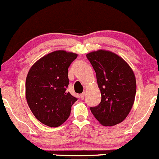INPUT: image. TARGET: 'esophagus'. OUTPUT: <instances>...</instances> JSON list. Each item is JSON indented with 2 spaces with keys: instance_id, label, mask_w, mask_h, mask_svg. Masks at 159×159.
Instances as JSON below:
<instances>
[{
  "instance_id": "1",
  "label": "esophagus",
  "mask_w": 159,
  "mask_h": 159,
  "mask_svg": "<svg viewBox=\"0 0 159 159\" xmlns=\"http://www.w3.org/2000/svg\"><path fill=\"white\" fill-rule=\"evenodd\" d=\"M85 96V93H83L81 94V96H80V97H81V99H84V98Z\"/></svg>"
}]
</instances>
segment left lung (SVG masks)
I'll use <instances>...</instances> for the list:
<instances>
[{"mask_svg": "<svg viewBox=\"0 0 159 159\" xmlns=\"http://www.w3.org/2000/svg\"><path fill=\"white\" fill-rule=\"evenodd\" d=\"M96 74L101 102L90 111L98 123L113 126L123 122L134 105L136 78L125 60L111 51L99 49L87 54Z\"/></svg>", "mask_w": 159, "mask_h": 159, "instance_id": "obj_1", "label": "left lung"}]
</instances>
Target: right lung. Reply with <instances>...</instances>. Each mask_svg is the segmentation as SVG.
Masks as SVG:
<instances>
[{"label":"right lung","instance_id":"obj_1","mask_svg":"<svg viewBox=\"0 0 159 159\" xmlns=\"http://www.w3.org/2000/svg\"><path fill=\"white\" fill-rule=\"evenodd\" d=\"M78 54L64 50L47 54L30 67L25 82V96L35 117L49 127H58L69 118L77 101L67 92L68 68Z\"/></svg>","mask_w":159,"mask_h":159}]
</instances>
